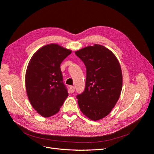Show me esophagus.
Listing matches in <instances>:
<instances>
[{
  "mask_svg": "<svg viewBox=\"0 0 154 154\" xmlns=\"http://www.w3.org/2000/svg\"><path fill=\"white\" fill-rule=\"evenodd\" d=\"M70 91H71L72 93H73L74 91H75V88H74V86H70Z\"/></svg>",
  "mask_w": 154,
  "mask_h": 154,
  "instance_id": "obj_1",
  "label": "esophagus"
}]
</instances>
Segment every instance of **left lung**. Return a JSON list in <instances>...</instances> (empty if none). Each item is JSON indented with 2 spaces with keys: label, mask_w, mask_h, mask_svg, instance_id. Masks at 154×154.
<instances>
[{
  "label": "left lung",
  "mask_w": 154,
  "mask_h": 154,
  "mask_svg": "<svg viewBox=\"0 0 154 154\" xmlns=\"http://www.w3.org/2000/svg\"><path fill=\"white\" fill-rule=\"evenodd\" d=\"M75 54L87 69L85 90L76 96L79 107L90 119H101L110 112L122 92L119 63L112 51L99 44L88 46Z\"/></svg>",
  "instance_id": "left-lung-1"
}]
</instances>
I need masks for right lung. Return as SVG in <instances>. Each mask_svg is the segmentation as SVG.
Instances as JSON below:
<instances>
[{
    "label": "right lung",
    "instance_id": "add662e5",
    "mask_svg": "<svg viewBox=\"0 0 154 154\" xmlns=\"http://www.w3.org/2000/svg\"><path fill=\"white\" fill-rule=\"evenodd\" d=\"M71 53V50L51 44L37 51L29 62L27 94L32 107L44 118L57 114L68 96L60 64Z\"/></svg>",
    "mask_w": 154,
    "mask_h": 154
}]
</instances>
